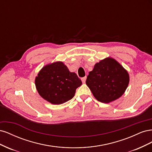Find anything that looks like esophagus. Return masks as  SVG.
Listing matches in <instances>:
<instances>
[{
	"instance_id": "obj_1",
	"label": "esophagus",
	"mask_w": 152,
	"mask_h": 152,
	"mask_svg": "<svg viewBox=\"0 0 152 152\" xmlns=\"http://www.w3.org/2000/svg\"><path fill=\"white\" fill-rule=\"evenodd\" d=\"M86 79H87V77H82V78H81L82 82H83V83H85V82H86Z\"/></svg>"
}]
</instances>
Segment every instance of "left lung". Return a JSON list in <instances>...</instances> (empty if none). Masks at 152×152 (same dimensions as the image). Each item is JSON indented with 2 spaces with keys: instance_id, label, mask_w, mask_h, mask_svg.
Wrapping results in <instances>:
<instances>
[{
  "instance_id": "8db88e82",
  "label": "left lung",
  "mask_w": 152,
  "mask_h": 152,
  "mask_svg": "<svg viewBox=\"0 0 152 152\" xmlns=\"http://www.w3.org/2000/svg\"><path fill=\"white\" fill-rule=\"evenodd\" d=\"M129 82L128 72L115 59L107 58L95 64L86 83L95 98L108 103L124 93Z\"/></svg>"
}]
</instances>
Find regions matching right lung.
I'll use <instances>...</instances> for the list:
<instances>
[{"label":"right lung","mask_w":152,"mask_h":152,"mask_svg":"<svg viewBox=\"0 0 152 152\" xmlns=\"http://www.w3.org/2000/svg\"><path fill=\"white\" fill-rule=\"evenodd\" d=\"M35 83L41 97L53 104H60L74 96L82 81L63 62L57 61L41 69Z\"/></svg>","instance_id":"add662e5"}]
</instances>
